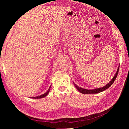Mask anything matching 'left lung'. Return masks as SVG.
I'll use <instances>...</instances> for the list:
<instances>
[{
	"label": "left lung",
	"mask_w": 129,
	"mask_h": 129,
	"mask_svg": "<svg viewBox=\"0 0 129 129\" xmlns=\"http://www.w3.org/2000/svg\"><path fill=\"white\" fill-rule=\"evenodd\" d=\"M119 67L118 66V68L117 69V71L115 75H114V76L113 77L112 79L107 84L105 85V86L102 87V88H96V89H91V90H88V89H85L84 88H82L81 87H79V86H77L76 84H75V83H74V85H75V87L76 88V89L78 90V91H79L81 93H84V94H90V93H99L102 92L103 91L107 89L108 88L110 87L111 85L112 84V83L114 82V81H115L117 76L118 75V71H119Z\"/></svg>",
	"instance_id": "8db88e82"
}]
</instances>
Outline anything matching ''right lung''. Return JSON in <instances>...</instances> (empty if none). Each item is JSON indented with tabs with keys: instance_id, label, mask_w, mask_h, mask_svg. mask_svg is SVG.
Wrapping results in <instances>:
<instances>
[{
	"instance_id": "right-lung-1",
	"label": "right lung",
	"mask_w": 129,
	"mask_h": 129,
	"mask_svg": "<svg viewBox=\"0 0 129 129\" xmlns=\"http://www.w3.org/2000/svg\"><path fill=\"white\" fill-rule=\"evenodd\" d=\"M50 87H51V85H50V87L48 89L47 91L46 92H45V93H44V94H42V95H41L40 96H36V97H30V98H31V99H41V98H44V97H46L47 95L48 94V93H49V92L50 91Z\"/></svg>"
}]
</instances>
